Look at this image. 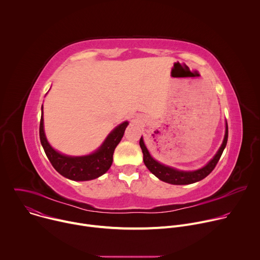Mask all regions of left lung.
<instances>
[{
  "mask_svg": "<svg viewBox=\"0 0 260 260\" xmlns=\"http://www.w3.org/2000/svg\"><path fill=\"white\" fill-rule=\"evenodd\" d=\"M228 138H229V127H228V123H226L223 142H222V145L219 148L217 153L215 154V156L204 168L197 170V171H190V172L179 171L177 169L161 165L158 161H156L150 155L149 151H148L142 137L140 139V147H141L142 152H143V160H144L145 166L154 176H156L159 180L170 183V184L185 185V184H191V183H196L198 181L203 180L215 169L217 162L219 161V159L222 155V152H223L224 148L226 146Z\"/></svg>",
  "mask_w": 260,
  "mask_h": 260,
  "instance_id": "obj_1",
  "label": "left lung"
}]
</instances>
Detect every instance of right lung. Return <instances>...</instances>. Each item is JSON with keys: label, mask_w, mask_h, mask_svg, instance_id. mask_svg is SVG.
Masks as SVG:
<instances>
[{"label": "right lung", "mask_w": 260, "mask_h": 260, "mask_svg": "<svg viewBox=\"0 0 260 260\" xmlns=\"http://www.w3.org/2000/svg\"><path fill=\"white\" fill-rule=\"evenodd\" d=\"M128 122L124 121L111 132L99 149L85 156H68L54 150L48 143L43 124V106L40 120V141L52 167L63 177L74 181H88L104 175L112 165L113 153L121 141Z\"/></svg>", "instance_id": "right-lung-1"}]
</instances>
